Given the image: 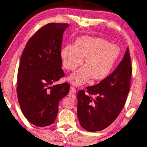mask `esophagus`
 Listing matches in <instances>:
<instances>
[{
	"label": "esophagus",
	"instance_id": "1",
	"mask_svg": "<svg viewBox=\"0 0 147 147\" xmlns=\"http://www.w3.org/2000/svg\"><path fill=\"white\" fill-rule=\"evenodd\" d=\"M76 89H75L74 87L71 86L70 89V93L71 94H76Z\"/></svg>",
	"mask_w": 147,
	"mask_h": 147
}]
</instances>
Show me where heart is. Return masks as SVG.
<instances>
[{"label":"heart","mask_w":147,"mask_h":147,"mask_svg":"<svg viewBox=\"0 0 147 147\" xmlns=\"http://www.w3.org/2000/svg\"><path fill=\"white\" fill-rule=\"evenodd\" d=\"M120 49L103 38L82 36L78 38L75 46L67 45L61 49L63 65L68 70L74 71L81 65L85 59L84 67L68 78L74 85L79 86L88 82L91 77L102 80L111 72Z\"/></svg>","instance_id":"b5f03b06"}]
</instances>
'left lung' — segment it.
Returning <instances> with one entry per match:
<instances>
[{
  "label": "left lung",
  "instance_id": "obj_1",
  "mask_svg": "<svg viewBox=\"0 0 147 147\" xmlns=\"http://www.w3.org/2000/svg\"><path fill=\"white\" fill-rule=\"evenodd\" d=\"M132 65L127 47L116 69L98 84L77 94V117L81 126L94 132L101 131L117 117L130 90ZM92 96L91 97V96Z\"/></svg>",
  "mask_w": 147,
  "mask_h": 147
}]
</instances>
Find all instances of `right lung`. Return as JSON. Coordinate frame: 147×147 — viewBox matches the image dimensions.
I'll list each match as a JSON object with an SVG mask.
<instances>
[{
    "label": "right lung",
    "mask_w": 147,
    "mask_h": 147,
    "mask_svg": "<svg viewBox=\"0 0 147 147\" xmlns=\"http://www.w3.org/2000/svg\"><path fill=\"white\" fill-rule=\"evenodd\" d=\"M68 26L52 23L42 26L30 38L21 56L18 99L23 115L36 126L55 122L59 101L69 92L67 82L51 86L65 76L60 51L63 34Z\"/></svg>",
    "instance_id": "1"
}]
</instances>
